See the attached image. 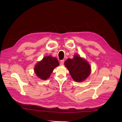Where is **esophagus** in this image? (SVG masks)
<instances>
[{"instance_id":"esophagus-1","label":"esophagus","mask_w":122,"mask_h":122,"mask_svg":"<svg viewBox=\"0 0 122 122\" xmlns=\"http://www.w3.org/2000/svg\"><path fill=\"white\" fill-rule=\"evenodd\" d=\"M64 60H61V61H60V65H63V64H64Z\"/></svg>"}]
</instances>
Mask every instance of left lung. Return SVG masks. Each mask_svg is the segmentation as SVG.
Returning <instances> with one entry per match:
<instances>
[{
	"instance_id": "obj_1",
	"label": "left lung",
	"mask_w": 122,
	"mask_h": 122,
	"mask_svg": "<svg viewBox=\"0 0 122 122\" xmlns=\"http://www.w3.org/2000/svg\"><path fill=\"white\" fill-rule=\"evenodd\" d=\"M64 65L72 79L76 82L85 81L91 73L88 62L76 54L74 55L73 59H67L64 62Z\"/></svg>"
}]
</instances>
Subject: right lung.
<instances>
[{"mask_svg":"<svg viewBox=\"0 0 122 122\" xmlns=\"http://www.w3.org/2000/svg\"><path fill=\"white\" fill-rule=\"evenodd\" d=\"M59 65V62L56 58L50 56H45L36 65L34 71L38 78L46 80L49 78L53 70Z\"/></svg>","mask_w":122,"mask_h":122,"instance_id":"add662e5","label":"right lung"}]
</instances>
